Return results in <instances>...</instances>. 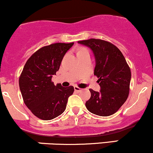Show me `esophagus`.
<instances>
[{"instance_id":"esophagus-1","label":"esophagus","mask_w":153,"mask_h":153,"mask_svg":"<svg viewBox=\"0 0 153 153\" xmlns=\"http://www.w3.org/2000/svg\"><path fill=\"white\" fill-rule=\"evenodd\" d=\"M74 90L76 92H81L82 90V89H81V88H78V87L75 86L74 87Z\"/></svg>"}]
</instances>
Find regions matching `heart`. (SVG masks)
Here are the masks:
<instances>
[{
    "mask_svg": "<svg viewBox=\"0 0 153 153\" xmlns=\"http://www.w3.org/2000/svg\"><path fill=\"white\" fill-rule=\"evenodd\" d=\"M88 52V50H87L85 48H81L78 51V53H80V52Z\"/></svg>",
    "mask_w": 153,
    "mask_h": 153,
    "instance_id": "1",
    "label": "heart"
}]
</instances>
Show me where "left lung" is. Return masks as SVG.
Here are the masks:
<instances>
[{
    "instance_id": "obj_1",
    "label": "left lung",
    "mask_w": 153,
    "mask_h": 153,
    "mask_svg": "<svg viewBox=\"0 0 153 153\" xmlns=\"http://www.w3.org/2000/svg\"><path fill=\"white\" fill-rule=\"evenodd\" d=\"M93 51L96 60L94 75L98 78L99 92L90 89V98L85 103L87 109L96 115L114 114L126 102L129 94L131 73L120 50L114 44L90 39L78 42Z\"/></svg>"
}]
</instances>
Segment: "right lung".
<instances>
[{"mask_svg": "<svg viewBox=\"0 0 153 153\" xmlns=\"http://www.w3.org/2000/svg\"><path fill=\"white\" fill-rule=\"evenodd\" d=\"M74 43H55L42 47L31 55L19 79L23 101L37 117L50 120L65 111L73 86H55L52 77L56 75L64 55Z\"/></svg>", "mask_w": 153, "mask_h": 153, "instance_id": "obj_1", "label": "right lung"}]
</instances>
